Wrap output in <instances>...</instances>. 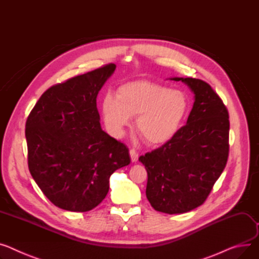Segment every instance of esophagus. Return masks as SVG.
<instances>
[{
    "mask_svg": "<svg viewBox=\"0 0 259 259\" xmlns=\"http://www.w3.org/2000/svg\"><path fill=\"white\" fill-rule=\"evenodd\" d=\"M130 157H131L132 162H136L137 159H139V153H137L134 149H131L130 150Z\"/></svg>",
    "mask_w": 259,
    "mask_h": 259,
    "instance_id": "esophagus-1",
    "label": "esophagus"
}]
</instances>
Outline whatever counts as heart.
<instances>
[{
    "instance_id": "b5f03b06",
    "label": "heart",
    "mask_w": 259,
    "mask_h": 259,
    "mask_svg": "<svg viewBox=\"0 0 259 259\" xmlns=\"http://www.w3.org/2000/svg\"><path fill=\"white\" fill-rule=\"evenodd\" d=\"M188 99L180 91L146 80L124 83L116 97L108 93L102 101V115L108 132L120 137L136 116L135 127L145 141L158 146L177 134L188 113Z\"/></svg>"
}]
</instances>
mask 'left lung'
<instances>
[{
    "instance_id": "8db88e82",
    "label": "left lung",
    "mask_w": 259,
    "mask_h": 259,
    "mask_svg": "<svg viewBox=\"0 0 259 259\" xmlns=\"http://www.w3.org/2000/svg\"><path fill=\"white\" fill-rule=\"evenodd\" d=\"M181 81L195 95L186 125L160 148L140 157L148 173L146 195L152 207L178 214L202 205L226 166L229 114L211 86L200 79Z\"/></svg>"
}]
</instances>
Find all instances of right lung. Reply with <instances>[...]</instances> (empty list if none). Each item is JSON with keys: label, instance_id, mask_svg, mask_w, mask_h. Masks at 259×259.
<instances>
[{"label": "right lung", "instance_id": "add662e5", "mask_svg": "<svg viewBox=\"0 0 259 259\" xmlns=\"http://www.w3.org/2000/svg\"><path fill=\"white\" fill-rule=\"evenodd\" d=\"M107 64L52 86L26 122L28 166L57 207L90 211L105 199L113 171L130 163L128 148L102 130L97 97L114 73Z\"/></svg>", "mask_w": 259, "mask_h": 259}]
</instances>
